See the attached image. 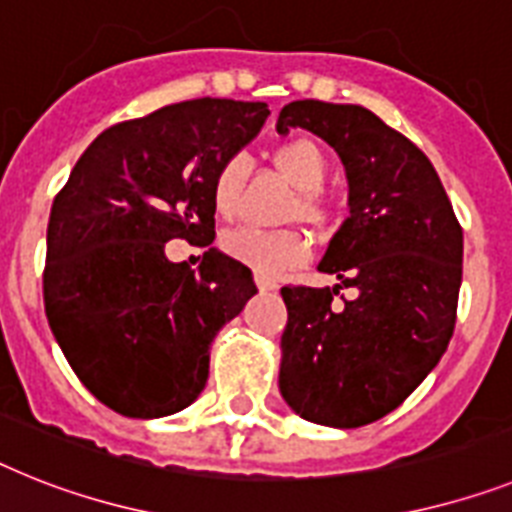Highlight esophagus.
<instances>
[{
	"label": "esophagus",
	"mask_w": 512,
	"mask_h": 512,
	"mask_svg": "<svg viewBox=\"0 0 512 512\" xmlns=\"http://www.w3.org/2000/svg\"><path fill=\"white\" fill-rule=\"evenodd\" d=\"M255 283H257V289H260V291H276V281H270L268 276H260V273H257Z\"/></svg>",
	"instance_id": "esophagus-1"
}]
</instances>
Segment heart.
<instances>
[{
	"label": "heart",
	"instance_id": "heart-1",
	"mask_svg": "<svg viewBox=\"0 0 512 512\" xmlns=\"http://www.w3.org/2000/svg\"><path fill=\"white\" fill-rule=\"evenodd\" d=\"M276 166L289 176L291 182L304 192L296 216L307 223H320L325 218L317 195L328 182V161L325 153L312 140H289L276 150ZM249 174V158L234 153L218 166L213 176V208L218 216L234 218L242 205V190ZM226 255L252 268L260 276H281L286 270L302 265L309 255V247L294 231H260L252 226L234 229L223 236Z\"/></svg>",
	"mask_w": 512,
	"mask_h": 512
}]
</instances>
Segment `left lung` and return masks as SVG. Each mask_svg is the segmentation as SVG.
I'll use <instances>...</instances> for the list:
<instances>
[{"instance_id":"1","label":"left lung","mask_w":512,"mask_h":512,"mask_svg":"<svg viewBox=\"0 0 512 512\" xmlns=\"http://www.w3.org/2000/svg\"><path fill=\"white\" fill-rule=\"evenodd\" d=\"M294 127L336 150L349 182V218L317 270L330 289L283 286L278 390L322 427L354 429L398 409L437 367L455 328L463 231L435 166L364 106L291 101L278 135ZM341 288L355 296L332 302Z\"/></svg>"}]
</instances>
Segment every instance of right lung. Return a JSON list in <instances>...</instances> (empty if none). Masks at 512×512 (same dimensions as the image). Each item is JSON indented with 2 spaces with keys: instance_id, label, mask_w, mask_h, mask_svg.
I'll list each match as a JSON object with an SVG mask.
<instances>
[{
  "instance_id": "obj_1",
  "label": "right lung",
  "mask_w": 512,
  "mask_h": 512,
  "mask_svg": "<svg viewBox=\"0 0 512 512\" xmlns=\"http://www.w3.org/2000/svg\"><path fill=\"white\" fill-rule=\"evenodd\" d=\"M268 103L195 98L114 124L88 145L51 205L44 307L70 367L132 419L187 409L210 343L257 294L252 270L210 247L213 176L252 143ZM208 246L197 271L165 242Z\"/></svg>"
}]
</instances>
